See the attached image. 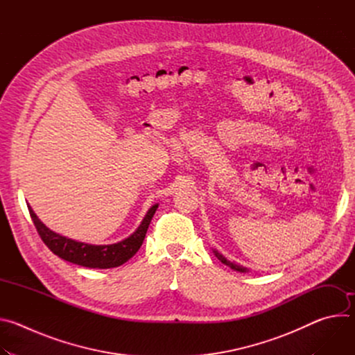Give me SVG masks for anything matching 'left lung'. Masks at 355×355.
<instances>
[{"label":"left lung","mask_w":355,"mask_h":355,"mask_svg":"<svg viewBox=\"0 0 355 355\" xmlns=\"http://www.w3.org/2000/svg\"><path fill=\"white\" fill-rule=\"evenodd\" d=\"M216 252V251H215ZM216 256H218V259L223 263V264H226V266H229V267H232L233 270H236V271H240V272H244L245 271V268H243V267H240V266H237V264H234V263H230V261H227L223 256H220L219 252H216Z\"/></svg>","instance_id":"left-lung-1"}]
</instances>
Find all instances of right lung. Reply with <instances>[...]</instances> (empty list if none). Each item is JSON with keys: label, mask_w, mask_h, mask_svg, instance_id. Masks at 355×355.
I'll return each instance as SVG.
<instances>
[{"label": "right lung", "mask_w": 355, "mask_h": 355, "mask_svg": "<svg viewBox=\"0 0 355 355\" xmlns=\"http://www.w3.org/2000/svg\"><path fill=\"white\" fill-rule=\"evenodd\" d=\"M157 208L159 205L151 207L146 218L143 219L141 225L137 227V230L123 241L110 245H92L63 237L47 229L37 219L32 208L28 207L33 225L43 243L49 247V250L53 251V254L59 256L66 261L88 268H114L122 266L129 259H132L140 248L146 237V232L148 229L151 218L156 214Z\"/></svg>", "instance_id": "add662e5"}]
</instances>
